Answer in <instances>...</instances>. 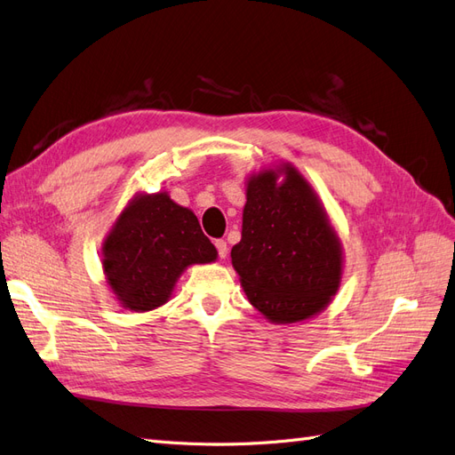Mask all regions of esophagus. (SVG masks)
I'll use <instances>...</instances> for the list:
<instances>
[{"label":"esophagus","instance_id":"1","mask_svg":"<svg viewBox=\"0 0 455 455\" xmlns=\"http://www.w3.org/2000/svg\"><path fill=\"white\" fill-rule=\"evenodd\" d=\"M214 244H216L218 256H220V258H226V256H228V243H226L224 239H216Z\"/></svg>","mask_w":455,"mask_h":455}]
</instances>
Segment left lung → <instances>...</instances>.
Wrapping results in <instances>:
<instances>
[{
    "label": "left lung",
    "mask_w": 455,
    "mask_h": 455,
    "mask_svg": "<svg viewBox=\"0 0 455 455\" xmlns=\"http://www.w3.org/2000/svg\"><path fill=\"white\" fill-rule=\"evenodd\" d=\"M285 180L276 184V176ZM233 267L251 304L291 324L326 307L341 279V246L323 206L292 164L252 176Z\"/></svg>",
    "instance_id": "left-lung-1"
}]
</instances>
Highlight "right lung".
Masks as SVG:
<instances>
[{"label":"right lung","mask_w":455,"mask_h":455,"mask_svg":"<svg viewBox=\"0 0 455 455\" xmlns=\"http://www.w3.org/2000/svg\"><path fill=\"white\" fill-rule=\"evenodd\" d=\"M197 216L167 194L136 197L104 241L102 266L123 307L149 311L171 298L191 264L216 259Z\"/></svg>","instance_id":"1"}]
</instances>
